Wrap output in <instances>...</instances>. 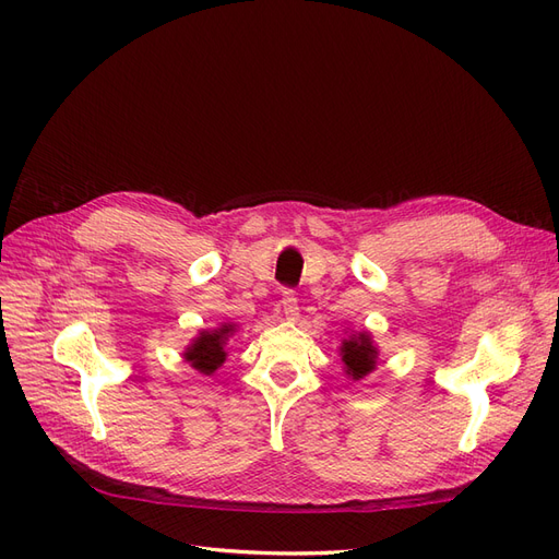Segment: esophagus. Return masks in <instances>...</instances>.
<instances>
[{
	"label": "esophagus",
	"mask_w": 559,
	"mask_h": 559,
	"mask_svg": "<svg viewBox=\"0 0 559 559\" xmlns=\"http://www.w3.org/2000/svg\"><path fill=\"white\" fill-rule=\"evenodd\" d=\"M280 308H282V312H284L286 319L296 321V319H298V298H296V294H294V292H284V294H282Z\"/></svg>",
	"instance_id": "34e87169"
}]
</instances>
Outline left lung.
Returning a JSON list of instances; mask_svg holds the SVG:
<instances>
[{"instance_id":"8db88e82","label":"left lung","mask_w":559,"mask_h":559,"mask_svg":"<svg viewBox=\"0 0 559 559\" xmlns=\"http://www.w3.org/2000/svg\"><path fill=\"white\" fill-rule=\"evenodd\" d=\"M341 359L345 376L354 382L368 378L380 364V349L370 331H347V337L341 343Z\"/></svg>"}]
</instances>
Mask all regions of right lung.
I'll return each instance as SVG.
<instances>
[{"mask_svg": "<svg viewBox=\"0 0 559 559\" xmlns=\"http://www.w3.org/2000/svg\"><path fill=\"white\" fill-rule=\"evenodd\" d=\"M238 331V324L224 321L216 329H202L193 341L183 347L181 357L202 376H214L228 357V341Z\"/></svg>", "mask_w": 559, "mask_h": 559, "instance_id": "add662e5", "label": "right lung"}]
</instances>
